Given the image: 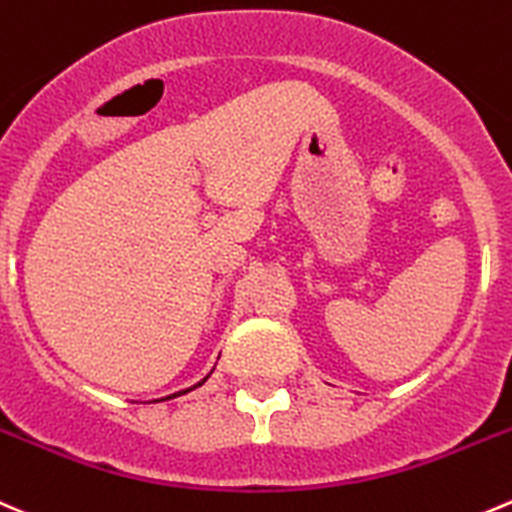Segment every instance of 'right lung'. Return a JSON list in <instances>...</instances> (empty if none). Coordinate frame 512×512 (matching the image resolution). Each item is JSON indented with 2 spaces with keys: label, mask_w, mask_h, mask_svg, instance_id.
<instances>
[{
  "label": "right lung",
  "mask_w": 512,
  "mask_h": 512,
  "mask_svg": "<svg viewBox=\"0 0 512 512\" xmlns=\"http://www.w3.org/2000/svg\"><path fill=\"white\" fill-rule=\"evenodd\" d=\"M207 377H210V375H207ZM207 377H205V380H207ZM205 380H202V382H197V385H192V388H187V390H182V393H175V395H170V398H177V395H185V393H190V390H195V388H200V385H205ZM170 398H162V400H170Z\"/></svg>",
  "instance_id": "right-lung-1"
}]
</instances>
